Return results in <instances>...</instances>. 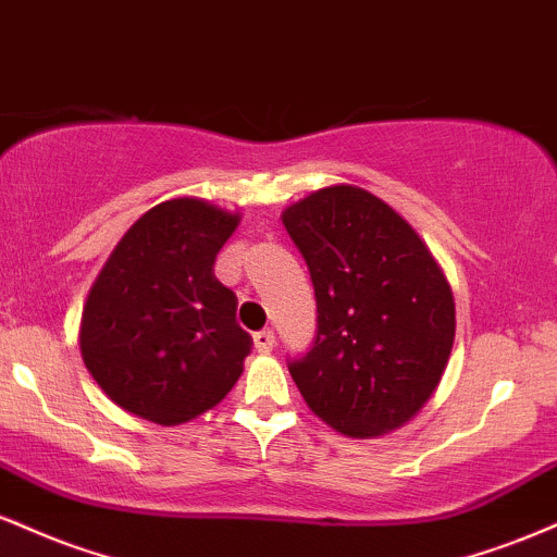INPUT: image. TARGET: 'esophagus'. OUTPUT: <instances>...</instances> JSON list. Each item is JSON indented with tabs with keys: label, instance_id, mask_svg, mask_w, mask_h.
Here are the masks:
<instances>
[{
	"label": "esophagus",
	"instance_id": "34e87169",
	"mask_svg": "<svg viewBox=\"0 0 557 557\" xmlns=\"http://www.w3.org/2000/svg\"><path fill=\"white\" fill-rule=\"evenodd\" d=\"M277 345V341H274V332L272 330H261L253 335V348L259 350V354H270V350Z\"/></svg>",
	"mask_w": 557,
	"mask_h": 557
}]
</instances>
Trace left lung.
I'll return each mask as SVG.
<instances>
[{"label": "left lung", "instance_id": "1", "mask_svg": "<svg viewBox=\"0 0 557 557\" xmlns=\"http://www.w3.org/2000/svg\"><path fill=\"white\" fill-rule=\"evenodd\" d=\"M309 267L317 335L287 363L304 400L345 437L411 421L443 380L456 304L417 230L382 198L330 185L283 212Z\"/></svg>", "mask_w": 557, "mask_h": 557}]
</instances>
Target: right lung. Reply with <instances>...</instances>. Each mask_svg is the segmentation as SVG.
Returning a JSON list of instances; mask_svg holds the SVG:
<instances>
[{"mask_svg": "<svg viewBox=\"0 0 557 557\" xmlns=\"http://www.w3.org/2000/svg\"><path fill=\"white\" fill-rule=\"evenodd\" d=\"M240 216L203 198L157 203L123 235L88 293L81 354L127 413L175 426L233 389L251 354L214 259Z\"/></svg>", "mask_w": 557, "mask_h": 557, "instance_id": "right-lung-1", "label": "right lung"}]
</instances>
